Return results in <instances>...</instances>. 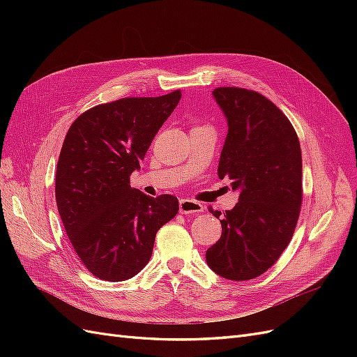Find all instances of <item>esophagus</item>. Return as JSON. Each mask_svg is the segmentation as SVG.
<instances>
[{
	"label": "esophagus",
	"instance_id": "34e87169",
	"mask_svg": "<svg viewBox=\"0 0 357 357\" xmlns=\"http://www.w3.org/2000/svg\"><path fill=\"white\" fill-rule=\"evenodd\" d=\"M204 211V205L193 199H180V213L181 214H198Z\"/></svg>",
	"mask_w": 357,
	"mask_h": 357
}]
</instances>
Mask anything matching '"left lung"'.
Returning <instances> with one entry per match:
<instances>
[{"mask_svg":"<svg viewBox=\"0 0 357 357\" xmlns=\"http://www.w3.org/2000/svg\"><path fill=\"white\" fill-rule=\"evenodd\" d=\"M228 119L218 168L240 198L220 213L222 236L207 253L223 278L245 282L268 271L294 236L302 204V156L295 128L278 107L256 91L223 86L213 91Z\"/></svg>","mask_w":357,"mask_h":357,"instance_id":"8db88e82","label":"left lung"}]
</instances>
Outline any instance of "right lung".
<instances>
[{"mask_svg": "<svg viewBox=\"0 0 357 357\" xmlns=\"http://www.w3.org/2000/svg\"><path fill=\"white\" fill-rule=\"evenodd\" d=\"M181 98L131 96L95 105L71 123L55 178L58 211L89 273L123 282L150 261L156 232L178 213L172 195L147 197L129 185L155 135Z\"/></svg>", "mask_w": 357, "mask_h": 357, "instance_id": "1", "label": "right lung"}]
</instances>
